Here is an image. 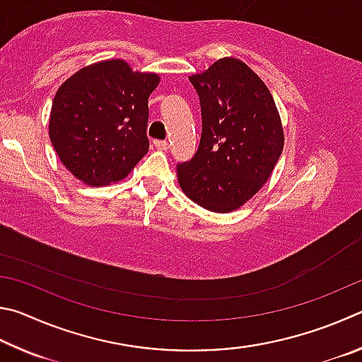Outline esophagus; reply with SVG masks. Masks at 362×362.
I'll return each mask as SVG.
<instances>
[{
	"label": "esophagus",
	"instance_id": "1",
	"mask_svg": "<svg viewBox=\"0 0 362 362\" xmlns=\"http://www.w3.org/2000/svg\"><path fill=\"white\" fill-rule=\"evenodd\" d=\"M154 146H156L157 149H160V151H167V149L170 148L168 141H163V139H156V141H154Z\"/></svg>",
	"mask_w": 362,
	"mask_h": 362
}]
</instances>
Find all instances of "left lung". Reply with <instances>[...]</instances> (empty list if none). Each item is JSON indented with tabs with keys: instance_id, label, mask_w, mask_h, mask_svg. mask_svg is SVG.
Segmentation results:
<instances>
[{
	"instance_id": "1",
	"label": "left lung",
	"mask_w": 362,
	"mask_h": 362,
	"mask_svg": "<svg viewBox=\"0 0 362 362\" xmlns=\"http://www.w3.org/2000/svg\"><path fill=\"white\" fill-rule=\"evenodd\" d=\"M199 92L202 138L177 182L194 204L230 213L255 197L284 146L280 112L264 81L245 62L224 57L189 76Z\"/></svg>"
}]
</instances>
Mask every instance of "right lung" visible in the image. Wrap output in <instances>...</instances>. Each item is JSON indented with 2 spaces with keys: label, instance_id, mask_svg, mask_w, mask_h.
Listing matches in <instances>:
<instances>
[{
  "label": "right lung",
  "instance_id": "1",
  "mask_svg": "<svg viewBox=\"0 0 362 362\" xmlns=\"http://www.w3.org/2000/svg\"><path fill=\"white\" fill-rule=\"evenodd\" d=\"M156 73L133 71L122 59L92 63L59 87L49 138L62 163L87 186L129 176L149 149L146 136Z\"/></svg>",
  "mask_w": 362,
  "mask_h": 362
}]
</instances>
